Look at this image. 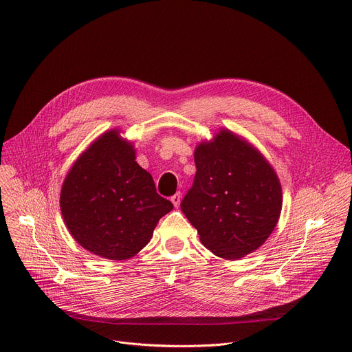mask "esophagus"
<instances>
[{
	"label": "esophagus",
	"mask_w": 352,
	"mask_h": 352,
	"mask_svg": "<svg viewBox=\"0 0 352 352\" xmlns=\"http://www.w3.org/2000/svg\"><path fill=\"white\" fill-rule=\"evenodd\" d=\"M181 198H182V194H181V192H177L175 195H173V197H171V202H173V205H174L175 208H178V206H179V204H181Z\"/></svg>",
	"instance_id": "34e87169"
}]
</instances>
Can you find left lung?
<instances>
[{
  "label": "left lung",
  "instance_id": "obj_1",
  "mask_svg": "<svg viewBox=\"0 0 352 352\" xmlns=\"http://www.w3.org/2000/svg\"><path fill=\"white\" fill-rule=\"evenodd\" d=\"M197 174L181 210L214 255L237 260L257 250L274 232L280 182L264 155L221 129L195 148Z\"/></svg>",
  "mask_w": 352,
  "mask_h": 352
}]
</instances>
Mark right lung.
Masks as SVG:
<instances>
[{
  "mask_svg": "<svg viewBox=\"0 0 352 352\" xmlns=\"http://www.w3.org/2000/svg\"><path fill=\"white\" fill-rule=\"evenodd\" d=\"M135 160L132 143L113 129L77 158L63 182L60 209L69 232L102 258L133 257L174 208L157 194L153 177Z\"/></svg>",
  "mask_w": 352,
  "mask_h": 352,
  "instance_id": "obj_1",
  "label": "right lung"
}]
</instances>
